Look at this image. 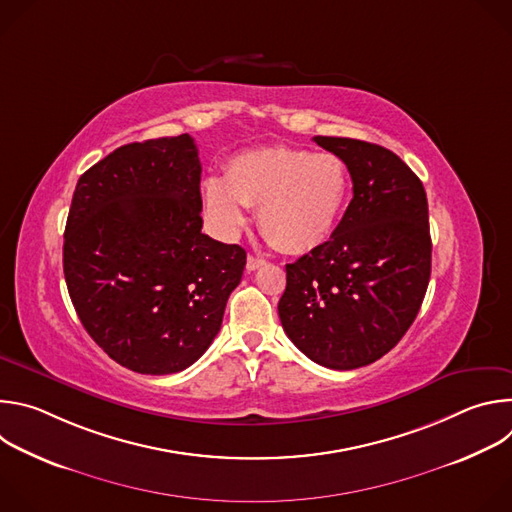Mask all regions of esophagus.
Wrapping results in <instances>:
<instances>
[{
	"label": "esophagus",
	"mask_w": 512,
	"mask_h": 512,
	"mask_svg": "<svg viewBox=\"0 0 512 512\" xmlns=\"http://www.w3.org/2000/svg\"><path fill=\"white\" fill-rule=\"evenodd\" d=\"M265 265V261L263 259H259V257H253V255H249L247 257V271H257L259 267H263Z\"/></svg>",
	"instance_id": "obj_1"
}]
</instances>
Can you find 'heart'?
<instances>
[{"instance_id":"heart-1","label":"heart","mask_w":512,"mask_h":512,"mask_svg":"<svg viewBox=\"0 0 512 512\" xmlns=\"http://www.w3.org/2000/svg\"><path fill=\"white\" fill-rule=\"evenodd\" d=\"M350 196L348 164L330 152L289 145L245 150L225 166V178L202 182L208 223L235 235L257 204V225L277 249L304 255L324 245Z\"/></svg>"}]
</instances>
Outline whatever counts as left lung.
<instances>
[{
	"label": "left lung",
	"mask_w": 512,
	"mask_h": 512,
	"mask_svg": "<svg viewBox=\"0 0 512 512\" xmlns=\"http://www.w3.org/2000/svg\"><path fill=\"white\" fill-rule=\"evenodd\" d=\"M350 170L352 200L332 237L285 265L279 320L308 358L352 371L387 354L413 324L431 273L427 196L383 145L316 135Z\"/></svg>",
	"instance_id": "obj_1"
}]
</instances>
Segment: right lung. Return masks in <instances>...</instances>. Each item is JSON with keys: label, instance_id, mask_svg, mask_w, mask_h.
Here are the masks:
<instances>
[{"label": "right lung", "instance_id": "obj_1", "mask_svg": "<svg viewBox=\"0 0 512 512\" xmlns=\"http://www.w3.org/2000/svg\"><path fill=\"white\" fill-rule=\"evenodd\" d=\"M188 133L135 141L89 168L66 218L62 265L89 336L121 367L172 375L221 330L247 253L204 235Z\"/></svg>", "mask_w": 512, "mask_h": 512}]
</instances>
